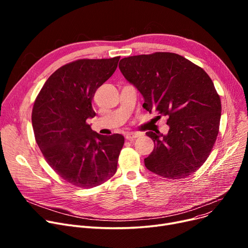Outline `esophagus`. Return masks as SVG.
I'll return each mask as SVG.
<instances>
[{"label": "esophagus", "instance_id": "esophagus-1", "mask_svg": "<svg viewBox=\"0 0 248 248\" xmlns=\"http://www.w3.org/2000/svg\"><path fill=\"white\" fill-rule=\"evenodd\" d=\"M141 135L140 134V133H127L126 135H125V139L126 140H134V139H136V138H139V137H140Z\"/></svg>", "mask_w": 248, "mask_h": 248}]
</instances>
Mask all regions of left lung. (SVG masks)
I'll use <instances>...</instances> for the list:
<instances>
[{
    "instance_id": "left-lung-1",
    "label": "left lung",
    "mask_w": 248,
    "mask_h": 248,
    "mask_svg": "<svg viewBox=\"0 0 248 248\" xmlns=\"http://www.w3.org/2000/svg\"><path fill=\"white\" fill-rule=\"evenodd\" d=\"M119 67L144 97L142 108L168 116L167 135L146 133L155 144L145 159L148 170L174 180L196 172L209 157L219 132L221 100L209 75L170 52L125 57Z\"/></svg>"
}]
</instances>
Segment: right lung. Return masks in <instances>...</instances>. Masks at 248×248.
Instances as JSON below:
<instances>
[{
  "mask_svg": "<svg viewBox=\"0 0 248 248\" xmlns=\"http://www.w3.org/2000/svg\"><path fill=\"white\" fill-rule=\"evenodd\" d=\"M119 60V56L79 59L63 65L48 78L34 102L37 145L48 165L74 186L93 188L116 172L124 136H101L86 121L95 116L91 100Z\"/></svg>",
  "mask_w": 248,
  "mask_h": 248,
  "instance_id": "1",
  "label": "right lung"
}]
</instances>
